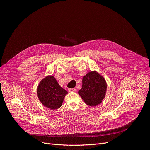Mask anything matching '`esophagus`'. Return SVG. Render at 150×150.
Returning a JSON list of instances; mask_svg holds the SVG:
<instances>
[{
    "label": "esophagus",
    "mask_w": 150,
    "mask_h": 150,
    "mask_svg": "<svg viewBox=\"0 0 150 150\" xmlns=\"http://www.w3.org/2000/svg\"><path fill=\"white\" fill-rule=\"evenodd\" d=\"M68 90H69V91H71V92H75L76 91L75 88H70Z\"/></svg>",
    "instance_id": "1"
}]
</instances>
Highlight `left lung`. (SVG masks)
<instances>
[{"instance_id": "left-lung-1", "label": "left lung", "mask_w": 150, "mask_h": 150, "mask_svg": "<svg viewBox=\"0 0 150 150\" xmlns=\"http://www.w3.org/2000/svg\"><path fill=\"white\" fill-rule=\"evenodd\" d=\"M107 87L104 78L97 71H91L83 76L82 88L78 94L87 105L94 107L104 98Z\"/></svg>"}]
</instances>
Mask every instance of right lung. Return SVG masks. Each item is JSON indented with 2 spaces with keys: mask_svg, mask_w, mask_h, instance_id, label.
Masks as SVG:
<instances>
[{
  "mask_svg": "<svg viewBox=\"0 0 150 150\" xmlns=\"http://www.w3.org/2000/svg\"><path fill=\"white\" fill-rule=\"evenodd\" d=\"M37 94L42 105L51 110H54L62 106L68 91L60 86L54 76L48 75L40 82Z\"/></svg>",
  "mask_w": 150,
  "mask_h": 150,
  "instance_id": "1",
  "label": "right lung"
}]
</instances>
